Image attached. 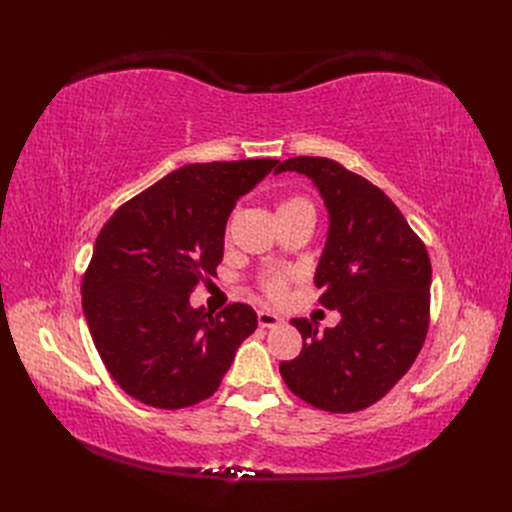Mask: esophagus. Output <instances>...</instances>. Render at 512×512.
Wrapping results in <instances>:
<instances>
[{"instance_id": "esophagus-1", "label": "esophagus", "mask_w": 512, "mask_h": 512, "mask_svg": "<svg viewBox=\"0 0 512 512\" xmlns=\"http://www.w3.org/2000/svg\"><path fill=\"white\" fill-rule=\"evenodd\" d=\"M284 320H282V316H277L275 312H269V309H260L258 312V324L262 329H275V327H280Z\"/></svg>"}]
</instances>
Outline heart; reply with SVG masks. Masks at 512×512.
<instances>
[{"mask_svg": "<svg viewBox=\"0 0 512 512\" xmlns=\"http://www.w3.org/2000/svg\"><path fill=\"white\" fill-rule=\"evenodd\" d=\"M299 209H312V203H309L307 198L303 196H290V198H284L280 205H277V215L282 213H290V211H299ZM288 273H275L271 277H267L265 280V290L271 294V297H280V294L284 292V286L288 282Z\"/></svg>", "mask_w": 512, "mask_h": 512, "instance_id": "1", "label": "heart"}]
</instances>
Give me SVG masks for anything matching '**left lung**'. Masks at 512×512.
I'll use <instances>...</instances> for the list:
<instances>
[{
    "mask_svg": "<svg viewBox=\"0 0 512 512\" xmlns=\"http://www.w3.org/2000/svg\"><path fill=\"white\" fill-rule=\"evenodd\" d=\"M314 181L329 211L316 286L337 309V327L318 333L307 318L290 320L303 337L297 359L282 361L288 389L314 408L356 412L376 404L412 367L429 327L431 262L423 241L374 183L329 158L284 160Z\"/></svg>",
    "mask_w": 512,
    "mask_h": 512,
    "instance_id": "8db88e82",
    "label": "left lung"
}]
</instances>
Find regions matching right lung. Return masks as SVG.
<instances>
[{
  "label": "right lung",
  "instance_id": "add662e5",
  "mask_svg": "<svg viewBox=\"0 0 512 512\" xmlns=\"http://www.w3.org/2000/svg\"><path fill=\"white\" fill-rule=\"evenodd\" d=\"M277 160L188 164L121 205L104 224L81 292L87 327L108 374L130 397L177 410L211 397L256 312L232 303L211 316L190 294L224 256L237 200Z\"/></svg>",
  "mask_w": 512,
  "mask_h": 512
}]
</instances>
